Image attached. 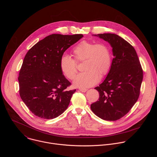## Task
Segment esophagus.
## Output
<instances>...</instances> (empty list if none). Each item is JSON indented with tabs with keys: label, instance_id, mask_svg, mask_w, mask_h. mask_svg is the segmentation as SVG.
Returning a JSON list of instances; mask_svg holds the SVG:
<instances>
[{
	"label": "esophagus",
	"instance_id": "1",
	"mask_svg": "<svg viewBox=\"0 0 157 157\" xmlns=\"http://www.w3.org/2000/svg\"><path fill=\"white\" fill-rule=\"evenodd\" d=\"M79 91L82 93H85L87 91V89H83V88H81V89H79Z\"/></svg>",
	"mask_w": 157,
	"mask_h": 157
}]
</instances>
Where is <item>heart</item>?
<instances>
[{
    "label": "heart",
    "mask_w": 157,
    "mask_h": 157,
    "mask_svg": "<svg viewBox=\"0 0 157 157\" xmlns=\"http://www.w3.org/2000/svg\"><path fill=\"white\" fill-rule=\"evenodd\" d=\"M73 54L76 61H84L85 71L78 74L73 81L76 87L87 88L96 84L100 76L106 75L110 70L112 55L109 46L103 42L95 43L83 40L74 47ZM59 67L63 74L70 79H73L77 73V63L68 55L61 57Z\"/></svg>",
    "instance_id": "heart-1"
}]
</instances>
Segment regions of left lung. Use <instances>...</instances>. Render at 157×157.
<instances>
[{
	"label": "left lung",
	"instance_id": "8db88e82",
	"mask_svg": "<svg viewBox=\"0 0 157 157\" xmlns=\"http://www.w3.org/2000/svg\"><path fill=\"white\" fill-rule=\"evenodd\" d=\"M94 36L110 44L114 58L107 77L95 87L99 98L91 109L99 118L114 121L127 114L138 100L143 70L136 50L124 38L114 33Z\"/></svg>",
	"mask_w": 157,
	"mask_h": 157
}]
</instances>
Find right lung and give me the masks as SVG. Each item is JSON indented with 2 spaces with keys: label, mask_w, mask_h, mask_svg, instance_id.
Here are the masks:
<instances>
[{
  "label": "right lung",
  "mask_w": 157,
  "mask_h": 157,
  "mask_svg": "<svg viewBox=\"0 0 157 157\" xmlns=\"http://www.w3.org/2000/svg\"><path fill=\"white\" fill-rule=\"evenodd\" d=\"M83 37L52 34L39 41L27 53L18 78L19 93L36 116L52 119L68 108L76 91L61 71L59 61L64 52Z\"/></svg>",
  "instance_id": "obj_1"
}]
</instances>
